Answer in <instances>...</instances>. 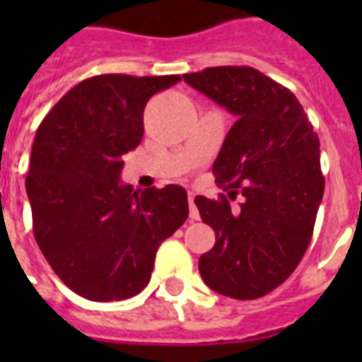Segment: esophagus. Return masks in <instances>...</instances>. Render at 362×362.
I'll list each match as a JSON object with an SVG mask.
<instances>
[{
	"mask_svg": "<svg viewBox=\"0 0 362 362\" xmlns=\"http://www.w3.org/2000/svg\"><path fill=\"white\" fill-rule=\"evenodd\" d=\"M194 199H196V194L194 192H188V204H190V219L192 221H197L199 219V210L197 206L194 204Z\"/></svg>",
	"mask_w": 362,
	"mask_h": 362,
	"instance_id": "esophagus-1",
	"label": "esophagus"
}]
</instances>
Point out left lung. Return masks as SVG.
<instances>
[{"instance_id":"1","label":"left lung","mask_w":362,"mask_h":362,"mask_svg":"<svg viewBox=\"0 0 362 362\" xmlns=\"http://www.w3.org/2000/svg\"><path fill=\"white\" fill-rule=\"evenodd\" d=\"M185 81L238 117L212 172L245 201L232 212L197 196L216 245L199 257L206 286L232 299H257L288 279L310 245L325 192L319 137L296 95L252 66H212Z\"/></svg>"}]
</instances>
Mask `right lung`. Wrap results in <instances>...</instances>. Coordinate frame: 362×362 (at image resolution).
I'll return each mask as SVG.
<instances>
[{
  "mask_svg": "<svg viewBox=\"0 0 362 362\" xmlns=\"http://www.w3.org/2000/svg\"><path fill=\"white\" fill-rule=\"evenodd\" d=\"M179 76L103 74L78 83L41 121L27 196L40 250L72 292L121 300L148 284L156 252L188 217L179 185L134 192L123 156L143 139V110Z\"/></svg>",
  "mask_w": 362,
  "mask_h": 362,
  "instance_id": "obj_1",
  "label": "right lung"
}]
</instances>
